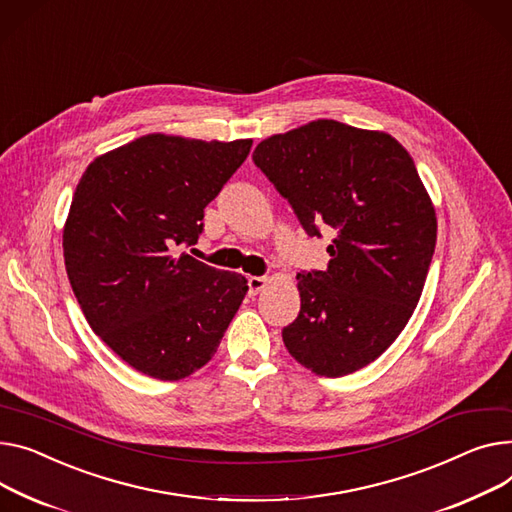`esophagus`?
I'll use <instances>...</instances> for the list:
<instances>
[{
  "instance_id": "obj_1",
  "label": "esophagus",
  "mask_w": 512,
  "mask_h": 512,
  "mask_svg": "<svg viewBox=\"0 0 512 512\" xmlns=\"http://www.w3.org/2000/svg\"><path fill=\"white\" fill-rule=\"evenodd\" d=\"M265 286H267V278H259V276L249 278V294L251 296H257Z\"/></svg>"
}]
</instances>
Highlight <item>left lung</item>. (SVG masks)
<instances>
[{"mask_svg":"<svg viewBox=\"0 0 512 512\" xmlns=\"http://www.w3.org/2000/svg\"><path fill=\"white\" fill-rule=\"evenodd\" d=\"M253 160L306 232L335 230L327 269L298 274L288 352L321 377L364 368L414 315L434 255L436 212L412 156L385 131L317 119L263 140Z\"/></svg>","mask_w":512,"mask_h":512,"instance_id":"1","label":"left lung"}]
</instances>
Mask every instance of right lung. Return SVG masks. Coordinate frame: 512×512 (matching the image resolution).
Returning <instances> with one entry per match:
<instances>
[{"label": "right lung", "instance_id": "right-lung-1", "mask_svg": "<svg viewBox=\"0 0 512 512\" xmlns=\"http://www.w3.org/2000/svg\"><path fill=\"white\" fill-rule=\"evenodd\" d=\"M253 140L148 133L96 156L63 226V259L92 331L123 362L181 381L216 354L249 286L175 247L195 245L203 208Z\"/></svg>", "mask_w": 512, "mask_h": 512}]
</instances>
